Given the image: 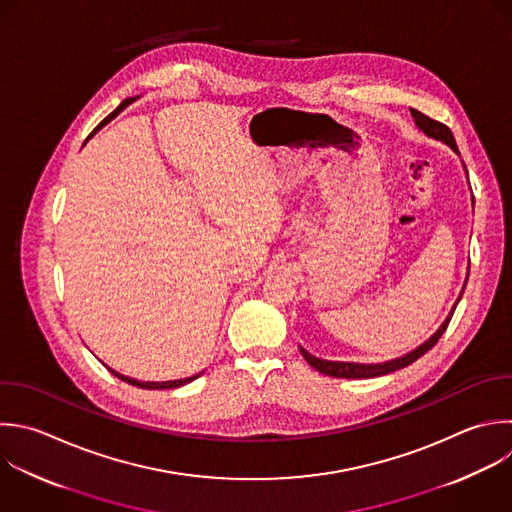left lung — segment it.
I'll use <instances>...</instances> for the list:
<instances>
[{
	"instance_id": "obj_1",
	"label": "left lung",
	"mask_w": 512,
	"mask_h": 512,
	"mask_svg": "<svg viewBox=\"0 0 512 512\" xmlns=\"http://www.w3.org/2000/svg\"><path fill=\"white\" fill-rule=\"evenodd\" d=\"M410 114H412V118H414V122H416V126L426 134V136H430V138H434V140H440V142H444V144H448L456 154H460L458 152V148H456V142H454V136H452V132H450V128L448 126H444L442 122H438V120H432V118H428V116H424L422 112H418V110H412L410 108ZM462 296V294H460ZM460 300V298H458ZM452 314H454V310L450 312V316L444 320V324L424 342V344H420L416 350H412V352H408L406 356H402V358H396V360H390V362H384V364H356V362H332V360H320V358H316V356H312V354H308L304 348H300V352H302V356L306 358V362L312 366V368H316L318 372H322V374H328V376H334V378H374V376H382V374H388V372H394V370H398V368H404V366H408V364H412L414 360H418L422 354H426L436 342H438V338L444 334V330L448 328V322H450V318H452Z\"/></svg>"
}]
</instances>
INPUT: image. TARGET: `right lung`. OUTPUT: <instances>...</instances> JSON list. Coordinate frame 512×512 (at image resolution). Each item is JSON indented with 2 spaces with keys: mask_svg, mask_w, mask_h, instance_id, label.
Here are the masks:
<instances>
[{
  "mask_svg": "<svg viewBox=\"0 0 512 512\" xmlns=\"http://www.w3.org/2000/svg\"><path fill=\"white\" fill-rule=\"evenodd\" d=\"M130 102H134V100H124V102H122V104H120V106H118V108H116L108 118H104V122H102V124H100V126H98V128H96L88 138H92V136H94L102 126H106L112 118H116V116H118V114H120V112L130 104ZM110 372H112L114 376H118L120 380H124V382H128V384H132V386L148 388V390H168V388H178V386H184V384H188V382H192V380H196V378L200 376V374H196V376H190V378H182V380H168V382H140V380H136V378H128V376H124V374H120V372H116V370H112V368H110Z\"/></svg>",
  "mask_w": 512,
  "mask_h": 512,
  "instance_id": "right-lung-1",
  "label": "right lung"
}]
</instances>
